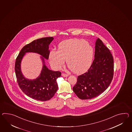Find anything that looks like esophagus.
Segmentation results:
<instances>
[{"instance_id": "esophagus-1", "label": "esophagus", "mask_w": 132, "mask_h": 132, "mask_svg": "<svg viewBox=\"0 0 132 132\" xmlns=\"http://www.w3.org/2000/svg\"><path fill=\"white\" fill-rule=\"evenodd\" d=\"M61 75H62V76H63L64 77H68L69 76L68 74H65V73H62Z\"/></svg>"}]
</instances>
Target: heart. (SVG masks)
I'll use <instances>...</instances> for the list:
<instances>
[{"label":"heart","instance_id":"b5f03b06","mask_svg":"<svg viewBox=\"0 0 132 132\" xmlns=\"http://www.w3.org/2000/svg\"><path fill=\"white\" fill-rule=\"evenodd\" d=\"M94 50L90 42L80 39H70L58 45V50H52L48 60L52 67L60 70L66 60L68 66L76 74H82L93 63Z\"/></svg>","mask_w":132,"mask_h":132}]
</instances>
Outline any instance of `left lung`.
<instances>
[{"instance_id":"8db88e82","label":"left lung","mask_w":132,"mask_h":132,"mask_svg":"<svg viewBox=\"0 0 132 132\" xmlns=\"http://www.w3.org/2000/svg\"><path fill=\"white\" fill-rule=\"evenodd\" d=\"M113 67L112 53L98 38L93 62L87 72L78 76L77 83L73 87L74 93L82 100L91 99L99 95L112 82Z\"/></svg>"}]
</instances>
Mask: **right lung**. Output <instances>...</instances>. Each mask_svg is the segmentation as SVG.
Masks as SVG:
<instances>
[{
	"label": "right lung",
	"instance_id": "1",
	"mask_svg": "<svg viewBox=\"0 0 132 132\" xmlns=\"http://www.w3.org/2000/svg\"><path fill=\"white\" fill-rule=\"evenodd\" d=\"M53 39V37H45L34 40L23 47L16 59L15 71L19 86L28 96L35 100L40 101L50 100L58 90L56 80L61 77V72L49 70L45 65L44 61V59L48 60V46ZM27 52L36 53L42 56V70L39 76L33 80L25 78L21 70V61Z\"/></svg>",
	"mask_w": 132,
	"mask_h": 132
}]
</instances>
